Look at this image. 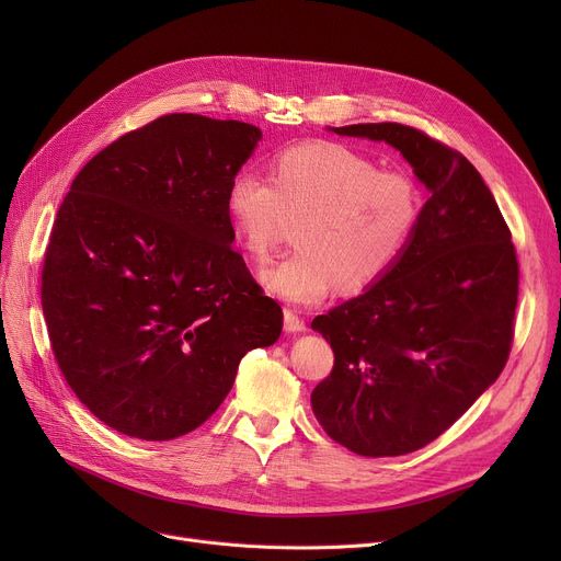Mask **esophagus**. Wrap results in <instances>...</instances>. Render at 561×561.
<instances>
[{"instance_id": "obj_1", "label": "esophagus", "mask_w": 561, "mask_h": 561, "mask_svg": "<svg viewBox=\"0 0 561 561\" xmlns=\"http://www.w3.org/2000/svg\"><path fill=\"white\" fill-rule=\"evenodd\" d=\"M284 330L288 334H300V332H305V320L298 313H293L290 309H286L284 311Z\"/></svg>"}]
</instances>
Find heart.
I'll return each instance as SVG.
<instances>
[{"label": "heart", "instance_id": "obj_1", "mask_svg": "<svg viewBox=\"0 0 561 561\" xmlns=\"http://www.w3.org/2000/svg\"><path fill=\"white\" fill-rule=\"evenodd\" d=\"M225 209L254 259L268 256L288 222L300 220V250L261 279L290 305H318L339 286L368 290L396 268L421 222L423 193L409 172L379 170L355 147L311 140L282 150L273 176L236 170Z\"/></svg>", "mask_w": 561, "mask_h": 561}]
</instances>
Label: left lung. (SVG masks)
<instances>
[{
    "mask_svg": "<svg viewBox=\"0 0 561 561\" xmlns=\"http://www.w3.org/2000/svg\"><path fill=\"white\" fill-rule=\"evenodd\" d=\"M334 131L393 145L432 193L396 268L311 322L334 350L330 377L311 393L318 423L362 457H398L432 444L503 373L518 259L461 152L398 123Z\"/></svg>",
    "mask_w": 561,
    "mask_h": 561,
    "instance_id": "8db88e82",
    "label": "left lung"
}]
</instances>
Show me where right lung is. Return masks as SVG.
<instances>
[{
  "mask_svg": "<svg viewBox=\"0 0 561 561\" xmlns=\"http://www.w3.org/2000/svg\"><path fill=\"white\" fill-rule=\"evenodd\" d=\"M261 129L161 115L88 161L56 214L43 313L58 368L108 427L170 440L227 398L241 359L282 334L231 248L227 184Z\"/></svg>",
  "mask_w": 561,
  "mask_h": 561,
  "instance_id": "obj_1",
  "label": "right lung"
}]
</instances>
